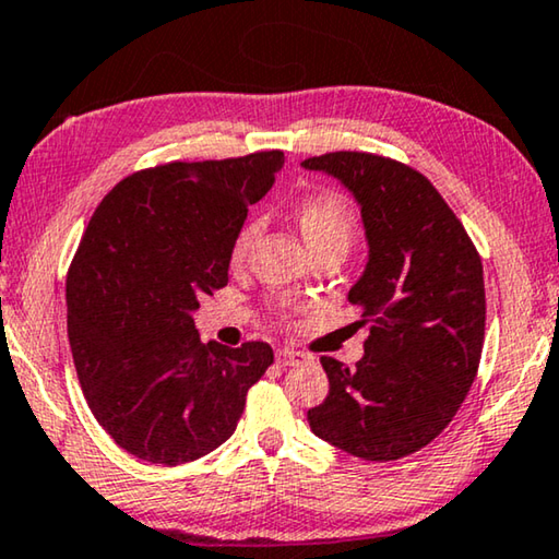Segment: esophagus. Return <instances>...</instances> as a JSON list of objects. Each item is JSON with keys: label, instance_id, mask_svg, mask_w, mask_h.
Here are the masks:
<instances>
[{"label": "esophagus", "instance_id": "obj_1", "mask_svg": "<svg viewBox=\"0 0 559 559\" xmlns=\"http://www.w3.org/2000/svg\"><path fill=\"white\" fill-rule=\"evenodd\" d=\"M302 359H307V357L302 355V352H297V349H289V347L277 349V362H280L282 367H292V365L302 362Z\"/></svg>", "mask_w": 559, "mask_h": 559}]
</instances>
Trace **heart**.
I'll return each mask as SVG.
<instances>
[{
	"mask_svg": "<svg viewBox=\"0 0 559 559\" xmlns=\"http://www.w3.org/2000/svg\"><path fill=\"white\" fill-rule=\"evenodd\" d=\"M297 217L299 229H302L309 247L334 242L349 250L352 239L357 237V214L345 197L340 194H320L312 197V200H305L299 204ZM260 229L262 222L257 217L245 222L242 229L237 231L235 245H231V260H245V254L252 247L257 235H260Z\"/></svg>",
	"mask_w": 559,
	"mask_h": 559,
	"instance_id": "1",
	"label": "heart"
}]
</instances>
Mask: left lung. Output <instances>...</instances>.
<instances>
[{
  "label": "left lung",
  "instance_id": "8db88e82",
  "mask_svg": "<svg viewBox=\"0 0 559 559\" xmlns=\"http://www.w3.org/2000/svg\"><path fill=\"white\" fill-rule=\"evenodd\" d=\"M347 187L369 257L347 299L369 322L355 367L322 357L330 394L307 412L320 440L390 462L435 440L475 382L485 342L483 260L417 169L369 152L302 162Z\"/></svg>",
  "mask_w": 559,
  "mask_h": 559
}]
</instances>
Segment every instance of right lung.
<instances>
[{"mask_svg":"<svg viewBox=\"0 0 559 559\" xmlns=\"http://www.w3.org/2000/svg\"><path fill=\"white\" fill-rule=\"evenodd\" d=\"M285 165L280 150L134 171L94 210L67 274L84 400L119 448L185 465L227 442L267 342H200L192 312L227 285L231 245Z\"/></svg>","mask_w":559,"mask_h":559,"instance_id":"1","label":"right lung"}]
</instances>
